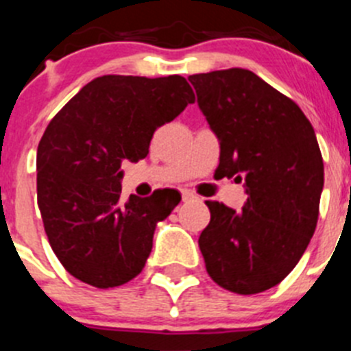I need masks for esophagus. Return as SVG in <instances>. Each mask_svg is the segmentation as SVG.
Segmentation results:
<instances>
[{"instance_id":"esophagus-1","label":"esophagus","mask_w":351,"mask_h":351,"mask_svg":"<svg viewBox=\"0 0 351 351\" xmlns=\"http://www.w3.org/2000/svg\"><path fill=\"white\" fill-rule=\"evenodd\" d=\"M181 195H182V202H190V200H195V193H191V191H188V190H182L181 191Z\"/></svg>"}]
</instances>
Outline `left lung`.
<instances>
[{
    "label": "left lung",
    "mask_w": 351,
    "mask_h": 351,
    "mask_svg": "<svg viewBox=\"0 0 351 351\" xmlns=\"http://www.w3.org/2000/svg\"><path fill=\"white\" fill-rule=\"evenodd\" d=\"M219 141L216 173L243 182V209L206 202L198 239L209 276L241 295L276 287L308 247L324 190L315 130L295 101L244 68L188 77Z\"/></svg>",
    "instance_id": "left-lung-1"
}]
</instances>
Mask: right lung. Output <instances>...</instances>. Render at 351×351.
<instances>
[{
    "label": "right lung",
    "mask_w": 351,
    "mask_h": 351,
    "mask_svg": "<svg viewBox=\"0 0 351 351\" xmlns=\"http://www.w3.org/2000/svg\"><path fill=\"white\" fill-rule=\"evenodd\" d=\"M193 101L181 75H104L49 123L36 151V198L52 251L73 278L112 288L141 274L154 228L181 195L165 188L123 200L121 165L147 156L156 128Z\"/></svg>",
    "instance_id": "obj_1"
}]
</instances>
